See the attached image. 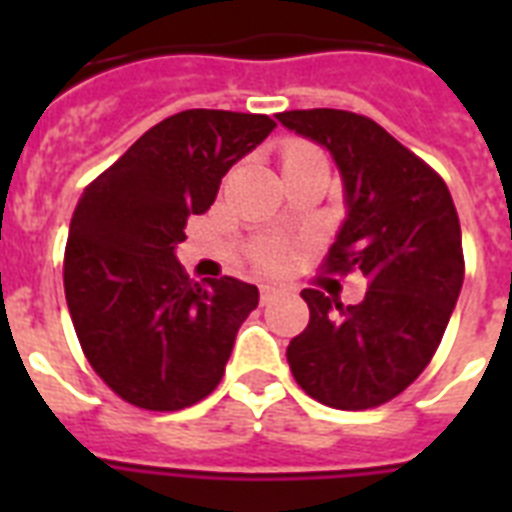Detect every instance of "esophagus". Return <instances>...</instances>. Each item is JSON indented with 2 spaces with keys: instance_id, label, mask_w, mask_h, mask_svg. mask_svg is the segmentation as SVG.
<instances>
[{
  "instance_id": "1",
  "label": "esophagus",
  "mask_w": 512,
  "mask_h": 512,
  "mask_svg": "<svg viewBox=\"0 0 512 512\" xmlns=\"http://www.w3.org/2000/svg\"><path fill=\"white\" fill-rule=\"evenodd\" d=\"M271 297H276V287H271V284H263V287H260V300H263V303H268Z\"/></svg>"
}]
</instances>
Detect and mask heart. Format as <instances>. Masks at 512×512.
Masks as SVG:
<instances>
[{"mask_svg": "<svg viewBox=\"0 0 512 512\" xmlns=\"http://www.w3.org/2000/svg\"><path fill=\"white\" fill-rule=\"evenodd\" d=\"M316 154H321L319 148L308 146V143H289V146L284 148V154H281V164L289 167V164L303 162V159ZM292 257H295L292 247H289L287 241H281V239L260 241V244L255 247V252H252V260H255L257 268H263V271L268 273L287 271L289 265H292Z\"/></svg>", "mask_w": 512, "mask_h": 512, "instance_id": "1", "label": "heart"}]
</instances>
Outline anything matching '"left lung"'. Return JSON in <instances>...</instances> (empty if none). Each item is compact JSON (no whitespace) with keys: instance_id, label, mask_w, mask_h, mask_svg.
<instances>
[{"instance_id":"1","label":"left lung","mask_w":512,"mask_h":512,"mask_svg":"<svg viewBox=\"0 0 512 512\" xmlns=\"http://www.w3.org/2000/svg\"><path fill=\"white\" fill-rule=\"evenodd\" d=\"M279 122L327 148L345 183L348 217L321 271L366 279L358 305L303 289L311 321L289 342V369L332 409L388 404L436 356L460 297L465 257L452 193L369 116L308 108Z\"/></svg>"}]
</instances>
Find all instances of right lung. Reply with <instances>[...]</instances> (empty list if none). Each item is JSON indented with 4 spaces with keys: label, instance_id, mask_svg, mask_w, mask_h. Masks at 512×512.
<instances>
[{
    "label": "right lung",
    "instance_id": "add662e5",
    "mask_svg": "<svg viewBox=\"0 0 512 512\" xmlns=\"http://www.w3.org/2000/svg\"><path fill=\"white\" fill-rule=\"evenodd\" d=\"M273 127L265 114L180 111L84 188L63 257L66 303L90 366L127 404L177 412L223 380L260 292L231 276L188 279L175 247Z\"/></svg>",
    "mask_w": 512,
    "mask_h": 512
}]
</instances>
